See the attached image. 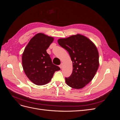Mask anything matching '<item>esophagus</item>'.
<instances>
[{"label":"esophagus","mask_w":120,"mask_h":120,"mask_svg":"<svg viewBox=\"0 0 120 120\" xmlns=\"http://www.w3.org/2000/svg\"><path fill=\"white\" fill-rule=\"evenodd\" d=\"M63 64H60V68H63Z\"/></svg>","instance_id":"34e87169"}]
</instances>
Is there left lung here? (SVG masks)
I'll return each instance as SVG.
<instances>
[{"label": "left lung", "mask_w": 120, "mask_h": 120, "mask_svg": "<svg viewBox=\"0 0 120 120\" xmlns=\"http://www.w3.org/2000/svg\"><path fill=\"white\" fill-rule=\"evenodd\" d=\"M58 43L66 49L72 62V72L66 78L67 84L79 89L92 80L99 66V56L94 43L85 36L78 34L58 39Z\"/></svg>", "instance_id": "left-lung-1"}]
</instances>
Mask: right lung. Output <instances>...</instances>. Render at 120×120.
Masks as SVG:
<instances>
[{"mask_svg": "<svg viewBox=\"0 0 120 120\" xmlns=\"http://www.w3.org/2000/svg\"><path fill=\"white\" fill-rule=\"evenodd\" d=\"M53 38L39 33L32 38L24 50L22 64L27 78L34 84L44 85L51 80L59 67L52 64L46 49L52 42Z\"/></svg>", "mask_w": 120, "mask_h": 120, "instance_id": "right-lung-1", "label": "right lung"}]
</instances>
